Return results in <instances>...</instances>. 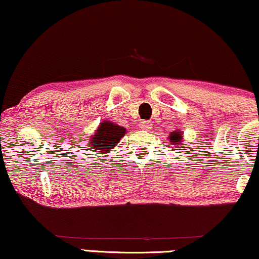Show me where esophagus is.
<instances>
[{
	"mask_svg": "<svg viewBox=\"0 0 259 259\" xmlns=\"http://www.w3.org/2000/svg\"><path fill=\"white\" fill-rule=\"evenodd\" d=\"M139 127L142 130H150L151 128V122L150 121H140Z\"/></svg>",
	"mask_w": 259,
	"mask_h": 259,
	"instance_id": "1",
	"label": "esophagus"
}]
</instances>
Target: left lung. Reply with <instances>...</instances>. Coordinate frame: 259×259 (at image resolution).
<instances>
[{
    "instance_id": "left-lung-1",
    "label": "left lung",
    "mask_w": 259,
    "mask_h": 259,
    "mask_svg": "<svg viewBox=\"0 0 259 259\" xmlns=\"http://www.w3.org/2000/svg\"><path fill=\"white\" fill-rule=\"evenodd\" d=\"M181 133L180 132H171L170 135V142L174 144H180L181 143Z\"/></svg>"
}]
</instances>
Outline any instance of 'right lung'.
<instances>
[{
	"mask_svg": "<svg viewBox=\"0 0 259 259\" xmlns=\"http://www.w3.org/2000/svg\"><path fill=\"white\" fill-rule=\"evenodd\" d=\"M124 133H126V130L123 127L117 126L116 123L109 122V121H104L100 124L97 132L92 135L90 144L98 151H108L120 142Z\"/></svg>",
	"mask_w": 259,
	"mask_h": 259,
	"instance_id": "add662e5",
	"label": "right lung"
}]
</instances>
